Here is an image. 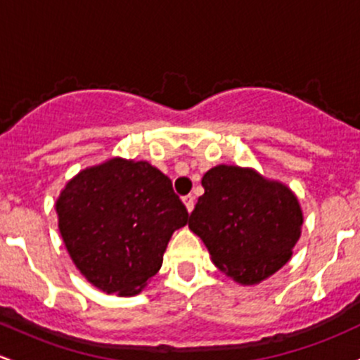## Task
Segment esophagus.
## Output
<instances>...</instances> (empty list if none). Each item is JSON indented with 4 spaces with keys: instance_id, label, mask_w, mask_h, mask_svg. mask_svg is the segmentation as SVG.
I'll return each instance as SVG.
<instances>
[{
    "instance_id": "1",
    "label": "esophagus",
    "mask_w": 360,
    "mask_h": 360,
    "mask_svg": "<svg viewBox=\"0 0 360 360\" xmlns=\"http://www.w3.org/2000/svg\"><path fill=\"white\" fill-rule=\"evenodd\" d=\"M181 201H184V205H185V207H187V211L188 213H191L192 210H194V195H185L184 199H181Z\"/></svg>"
}]
</instances>
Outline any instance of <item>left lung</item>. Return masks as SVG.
<instances>
[{
	"label": "left lung",
	"instance_id": "obj_1",
	"mask_svg": "<svg viewBox=\"0 0 360 360\" xmlns=\"http://www.w3.org/2000/svg\"><path fill=\"white\" fill-rule=\"evenodd\" d=\"M205 194L188 218L211 262L243 286H255L283 269L302 236L303 211L286 184L255 168L218 165L201 180Z\"/></svg>",
	"mask_w": 360,
	"mask_h": 360
}]
</instances>
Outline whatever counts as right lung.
<instances>
[{"label":"right lung","instance_id":"obj_1","mask_svg":"<svg viewBox=\"0 0 360 360\" xmlns=\"http://www.w3.org/2000/svg\"><path fill=\"white\" fill-rule=\"evenodd\" d=\"M58 231L81 276L107 295L135 296L159 272L188 213L147 161L110 158L74 175L55 201Z\"/></svg>","mask_w":360,"mask_h":360}]
</instances>
